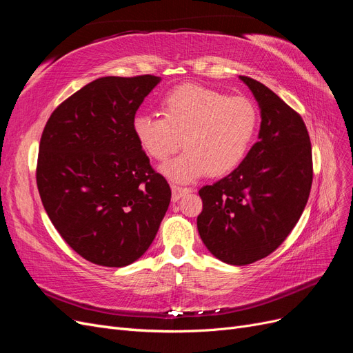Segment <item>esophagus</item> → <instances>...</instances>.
Instances as JSON below:
<instances>
[{
  "instance_id": "esophagus-1",
  "label": "esophagus",
  "mask_w": 353,
  "mask_h": 353,
  "mask_svg": "<svg viewBox=\"0 0 353 353\" xmlns=\"http://www.w3.org/2000/svg\"><path fill=\"white\" fill-rule=\"evenodd\" d=\"M187 193H191V188L179 187V185H172V200H174V201L179 200L181 197H183V196L187 194Z\"/></svg>"
}]
</instances>
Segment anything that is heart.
Segmentation results:
<instances>
[{
	"label": "heart",
	"instance_id": "1",
	"mask_svg": "<svg viewBox=\"0 0 353 353\" xmlns=\"http://www.w3.org/2000/svg\"><path fill=\"white\" fill-rule=\"evenodd\" d=\"M162 113H138L132 132L145 154L157 162L176 153L184 138L187 150L162 168L175 183L232 172L248 154L259 122L250 99L190 83L165 95Z\"/></svg>",
	"mask_w": 353,
	"mask_h": 353
}]
</instances>
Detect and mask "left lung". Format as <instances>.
Wrapping results in <instances>:
<instances>
[{
	"label": "left lung",
	"instance_id": "obj_1",
	"mask_svg": "<svg viewBox=\"0 0 353 353\" xmlns=\"http://www.w3.org/2000/svg\"><path fill=\"white\" fill-rule=\"evenodd\" d=\"M261 108L259 140L230 175L199 190L197 230L230 265L271 254L301 218L311 193L312 147L302 116L259 81L240 77Z\"/></svg>",
	"mask_w": 353,
	"mask_h": 353
}]
</instances>
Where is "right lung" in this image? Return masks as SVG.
Segmentation results:
<instances>
[{
  "instance_id": "obj_1",
  "label": "right lung",
  "mask_w": 353,
  "mask_h": 353,
  "mask_svg": "<svg viewBox=\"0 0 353 353\" xmlns=\"http://www.w3.org/2000/svg\"><path fill=\"white\" fill-rule=\"evenodd\" d=\"M153 74L95 79L51 113L42 131L37 185L70 248L95 265L121 268L145 253L170 201L132 132Z\"/></svg>"
}]
</instances>
